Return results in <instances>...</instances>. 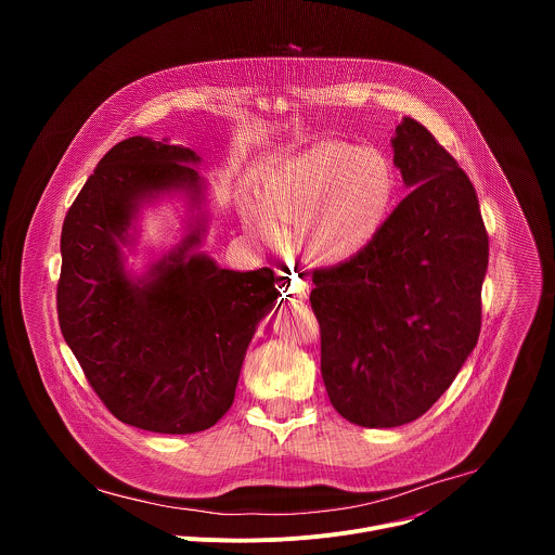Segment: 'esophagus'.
I'll return each instance as SVG.
<instances>
[{
	"label": "esophagus",
	"mask_w": 555,
	"mask_h": 555,
	"mask_svg": "<svg viewBox=\"0 0 555 555\" xmlns=\"http://www.w3.org/2000/svg\"><path fill=\"white\" fill-rule=\"evenodd\" d=\"M285 294H289L292 298H296V300H307L309 298V283L305 281V279H300V276H292L289 279V283H287V292Z\"/></svg>",
	"instance_id": "34e87169"
}]
</instances>
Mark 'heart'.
<instances>
[{"instance_id": "heart-1", "label": "heart", "mask_w": 555, "mask_h": 555, "mask_svg": "<svg viewBox=\"0 0 555 555\" xmlns=\"http://www.w3.org/2000/svg\"><path fill=\"white\" fill-rule=\"evenodd\" d=\"M395 197L386 157L349 142H319L276 167L261 197L246 195L248 232L270 248L296 228L300 248L315 261L338 266L364 253L384 228Z\"/></svg>"}]
</instances>
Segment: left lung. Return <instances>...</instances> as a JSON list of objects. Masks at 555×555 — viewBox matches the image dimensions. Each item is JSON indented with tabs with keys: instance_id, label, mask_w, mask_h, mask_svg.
Returning <instances> with one entry per match:
<instances>
[{
	"instance_id": "left-lung-1",
	"label": "left lung",
	"mask_w": 555,
	"mask_h": 555,
	"mask_svg": "<svg viewBox=\"0 0 555 555\" xmlns=\"http://www.w3.org/2000/svg\"><path fill=\"white\" fill-rule=\"evenodd\" d=\"M390 144L411 193L364 253L313 272L309 296L332 406L364 428L415 422L454 382L479 340L490 257L454 157L409 116Z\"/></svg>"
}]
</instances>
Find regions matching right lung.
<instances>
[{"instance_id":"right-lung-1","label":"right lung","mask_w":555,"mask_h":555,"mask_svg":"<svg viewBox=\"0 0 555 555\" xmlns=\"http://www.w3.org/2000/svg\"><path fill=\"white\" fill-rule=\"evenodd\" d=\"M199 165L167 138H127L61 230V334L112 415L149 433L191 435L228 413L257 325L281 296L270 268L225 270L197 253L210 221ZM173 196L188 208L183 236L133 273L124 250L134 251L141 210Z\"/></svg>"}]
</instances>
